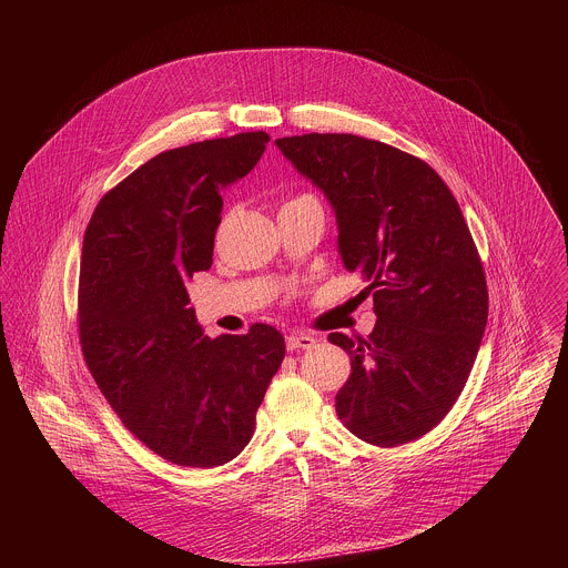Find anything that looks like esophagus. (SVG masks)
Returning a JSON list of instances; mask_svg holds the SVG:
<instances>
[{
    "label": "esophagus",
    "instance_id": "esophagus-1",
    "mask_svg": "<svg viewBox=\"0 0 568 568\" xmlns=\"http://www.w3.org/2000/svg\"><path fill=\"white\" fill-rule=\"evenodd\" d=\"M314 337H310V335H303V333H290L287 337H285V346H287V351H305V348H312L314 346Z\"/></svg>",
    "mask_w": 568,
    "mask_h": 568
}]
</instances>
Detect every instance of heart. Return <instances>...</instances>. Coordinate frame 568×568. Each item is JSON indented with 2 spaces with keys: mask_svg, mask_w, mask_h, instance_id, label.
Here are the masks:
<instances>
[{
  "mask_svg": "<svg viewBox=\"0 0 568 568\" xmlns=\"http://www.w3.org/2000/svg\"><path fill=\"white\" fill-rule=\"evenodd\" d=\"M301 197H307V195H301ZM301 197H296V200H301Z\"/></svg>",
  "mask_w": 568,
  "mask_h": 568,
  "instance_id": "heart-1",
  "label": "heart"
}]
</instances>
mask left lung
I'll use <instances>...</instances> for the list:
<instances>
[{"mask_svg":"<svg viewBox=\"0 0 568 568\" xmlns=\"http://www.w3.org/2000/svg\"><path fill=\"white\" fill-rule=\"evenodd\" d=\"M276 145L333 204L342 261L373 292L368 339L328 337L353 368L337 416L364 443H412L454 407L488 323V285L460 206L423 159L382 141L312 132Z\"/></svg>","mask_w":568,"mask_h":568,"instance_id":"1","label":"left lung"}]
</instances>
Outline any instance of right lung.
Here are the masks:
<instances>
[{"mask_svg": "<svg viewBox=\"0 0 568 568\" xmlns=\"http://www.w3.org/2000/svg\"><path fill=\"white\" fill-rule=\"evenodd\" d=\"M240 132L159 152L103 195L83 240L78 335L121 423L154 454L217 467L254 436L256 412L285 357L283 335H202L186 281L213 263L222 191L265 152Z\"/></svg>", "mask_w": 568, "mask_h": 568, "instance_id": "obj_1", "label": "right lung"}]
</instances>
